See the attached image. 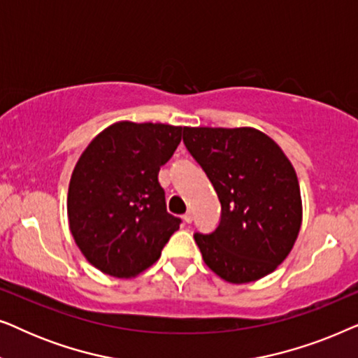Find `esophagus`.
Listing matches in <instances>:
<instances>
[{
    "instance_id": "1",
    "label": "esophagus",
    "mask_w": 358,
    "mask_h": 358,
    "mask_svg": "<svg viewBox=\"0 0 358 358\" xmlns=\"http://www.w3.org/2000/svg\"><path fill=\"white\" fill-rule=\"evenodd\" d=\"M182 218H184V222H185V223H192V220H194V215H192V212H190V210H189V212L185 213Z\"/></svg>"
}]
</instances>
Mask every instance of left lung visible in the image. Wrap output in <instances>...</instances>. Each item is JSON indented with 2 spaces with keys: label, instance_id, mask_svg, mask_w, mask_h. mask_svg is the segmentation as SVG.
Wrapping results in <instances>:
<instances>
[{
  "label": "left lung",
  "instance_id": "obj_1",
  "mask_svg": "<svg viewBox=\"0 0 358 358\" xmlns=\"http://www.w3.org/2000/svg\"><path fill=\"white\" fill-rule=\"evenodd\" d=\"M184 145L222 203L218 227L194 234L205 264L231 283L268 275L290 254L301 227L292 163L275 141L251 127H185Z\"/></svg>",
  "mask_w": 358,
  "mask_h": 358
}]
</instances>
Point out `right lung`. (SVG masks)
<instances>
[{
  "instance_id": "right-lung-1",
  "label": "right lung",
  "mask_w": 358,
  "mask_h": 358,
  "mask_svg": "<svg viewBox=\"0 0 358 358\" xmlns=\"http://www.w3.org/2000/svg\"><path fill=\"white\" fill-rule=\"evenodd\" d=\"M182 127L117 122L78 159L68 189V222L83 256L107 275L130 278L158 261L180 218L166 210L159 168Z\"/></svg>"
}]
</instances>
